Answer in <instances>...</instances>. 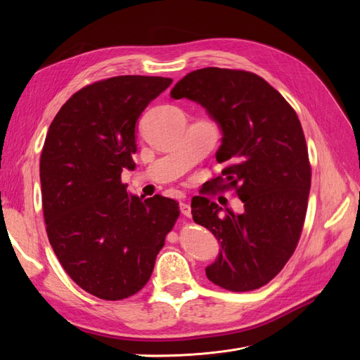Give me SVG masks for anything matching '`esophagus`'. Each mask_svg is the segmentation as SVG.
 I'll return each mask as SVG.
<instances>
[{
    "label": "esophagus",
    "mask_w": 360,
    "mask_h": 360,
    "mask_svg": "<svg viewBox=\"0 0 360 360\" xmlns=\"http://www.w3.org/2000/svg\"><path fill=\"white\" fill-rule=\"evenodd\" d=\"M180 212H181V214H184V216H191L192 213H191V205L188 204V202H180Z\"/></svg>",
    "instance_id": "esophagus-1"
}]
</instances>
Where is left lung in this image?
<instances>
[{
  "label": "left lung",
  "instance_id": "8db88e82",
  "mask_svg": "<svg viewBox=\"0 0 360 360\" xmlns=\"http://www.w3.org/2000/svg\"><path fill=\"white\" fill-rule=\"evenodd\" d=\"M171 97L201 105L219 127L216 160L224 168L210 188H236L243 202L236 213L209 197L192 200L193 221L221 248L205 275L231 291L263 287L292 255L307 214L311 167L297 114L274 86L245 70H193Z\"/></svg>",
  "mask_w": 360,
  "mask_h": 360
}]
</instances>
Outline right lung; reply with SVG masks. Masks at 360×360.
I'll use <instances>...</instances> for the list:
<instances>
[{
  "mask_svg": "<svg viewBox=\"0 0 360 360\" xmlns=\"http://www.w3.org/2000/svg\"><path fill=\"white\" fill-rule=\"evenodd\" d=\"M171 78L126 75L75 93L52 120L40 158L41 204L49 243L86 292L122 300L151 276L179 202L126 191L135 167L136 123Z\"/></svg>",
  "mask_w": 360,
  "mask_h": 360,
  "instance_id": "1",
  "label": "right lung"
}]
</instances>
